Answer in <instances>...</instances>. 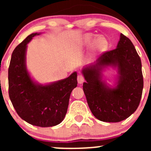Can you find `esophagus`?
<instances>
[{
  "label": "esophagus",
  "mask_w": 151,
  "mask_h": 151,
  "mask_svg": "<svg viewBox=\"0 0 151 151\" xmlns=\"http://www.w3.org/2000/svg\"><path fill=\"white\" fill-rule=\"evenodd\" d=\"M84 77H83L82 75H81V74H79L77 77V81L79 84H82L83 82H84Z\"/></svg>",
  "instance_id": "obj_1"
}]
</instances>
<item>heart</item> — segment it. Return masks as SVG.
Listing matches in <instances>:
<instances>
[{
  "mask_svg": "<svg viewBox=\"0 0 151 151\" xmlns=\"http://www.w3.org/2000/svg\"><path fill=\"white\" fill-rule=\"evenodd\" d=\"M93 35L91 33H86L83 35L80 39V45L82 47L88 46L90 44V50L93 53V55H99L105 51L108 47V42L104 37L102 36H97L95 37L93 40ZM92 40L93 41H91Z\"/></svg>",
  "mask_w": 151,
  "mask_h": 151,
  "instance_id": "1",
  "label": "heart"
}]
</instances>
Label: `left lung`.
Listing matches in <instances>:
<instances>
[{
  "label": "left lung",
  "mask_w": 151,
  "mask_h": 151,
  "mask_svg": "<svg viewBox=\"0 0 151 151\" xmlns=\"http://www.w3.org/2000/svg\"><path fill=\"white\" fill-rule=\"evenodd\" d=\"M117 71L111 86L103 79V72ZM86 82L83 90L91 113L104 122H119L136 111L143 88L140 57L132 42L123 34L116 48L104 53L93 64L81 70Z\"/></svg>",
  "instance_id": "1"
}]
</instances>
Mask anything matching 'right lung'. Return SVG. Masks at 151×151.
Here are the masks:
<instances>
[{
    "instance_id": "obj_1",
    "label": "right lung",
    "mask_w": 151,
    "mask_h": 151,
    "mask_svg": "<svg viewBox=\"0 0 151 151\" xmlns=\"http://www.w3.org/2000/svg\"><path fill=\"white\" fill-rule=\"evenodd\" d=\"M40 32L32 33L15 48L8 69L9 97L22 120L40 127H50L65 119L77 73L53 82L40 84L31 76L26 65L27 44Z\"/></svg>"
}]
</instances>
